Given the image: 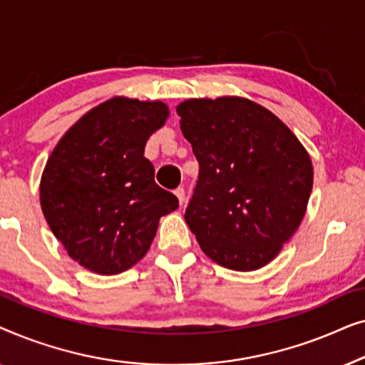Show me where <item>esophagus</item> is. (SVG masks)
I'll return each instance as SVG.
<instances>
[{"label": "esophagus", "mask_w": 365, "mask_h": 365, "mask_svg": "<svg viewBox=\"0 0 365 365\" xmlns=\"http://www.w3.org/2000/svg\"><path fill=\"white\" fill-rule=\"evenodd\" d=\"M174 194H176L178 201H179V206H182L184 204V196H186V192H184V187H178L176 191H174Z\"/></svg>", "instance_id": "esophagus-1"}]
</instances>
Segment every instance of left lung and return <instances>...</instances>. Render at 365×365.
I'll return each instance as SVG.
<instances>
[{
    "instance_id": "obj_1",
    "label": "left lung",
    "mask_w": 365,
    "mask_h": 365,
    "mask_svg": "<svg viewBox=\"0 0 365 365\" xmlns=\"http://www.w3.org/2000/svg\"><path fill=\"white\" fill-rule=\"evenodd\" d=\"M181 131L199 163L184 214L219 266H267L301 226L314 169L296 134L247 98H194L178 104Z\"/></svg>"
}]
</instances>
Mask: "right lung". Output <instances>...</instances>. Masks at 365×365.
<instances>
[{"label":"right lung","mask_w":365,"mask_h":365,"mask_svg":"<svg viewBox=\"0 0 365 365\" xmlns=\"http://www.w3.org/2000/svg\"><path fill=\"white\" fill-rule=\"evenodd\" d=\"M168 118L163 101L111 98L78 119L48 158L39 182L44 219L88 271H128L146 256L161 216L178 209L144 158Z\"/></svg>","instance_id":"1"}]
</instances>
